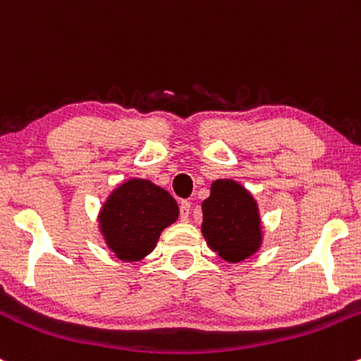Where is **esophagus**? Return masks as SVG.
Wrapping results in <instances>:
<instances>
[{
    "instance_id": "1",
    "label": "esophagus",
    "mask_w": 361,
    "mask_h": 361,
    "mask_svg": "<svg viewBox=\"0 0 361 361\" xmlns=\"http://www.w3.org/2000/svg\"><path fill=\"white\" fill-rule=\"evenodd\" d=\"M190 207H192V204L188 202V200H181V204H180L181 221H188V216H190Z\"/></svg>"
}]
</instances>
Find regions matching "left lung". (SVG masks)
Returning a JSON list of instances; mask_svg holds the SVG:
<instances>
[{
    "label": "left lung",
    "mask_w": 361,
    "mask_h": 361,
    "mask_svg": "<svg viewBox=\"0 0 361 361\" xmlns=\"http://www.w3.org/2000/svg\"><path fill=\"white\" fill-rule=\"evenodd\" d=\"M202 235L221 259L240 263L263 244L259 207L247 188L235 180H216L202 202Z\"/></svg>",
    "instance_id": "left-lung-1"
}]
</instances>
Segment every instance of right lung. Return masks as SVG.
Instances as JSON below:
<instances>
[{"instance_id": "1", "label": "right lung", "mask_w": 361, "mask_h": 361, "mask_svg": "<svg viewBox=\"0 0 361 361\" xmlns=\"http://www.w3.org/2000/svg\"><path fill=\"white\" fill-rule=\"evenodd\" d=\"M176 200L150 180L130 178L109 193L98 211V230L117 259L136 263L155 249L162 230L178 219Z\"/></svg>"}]
</instances>
